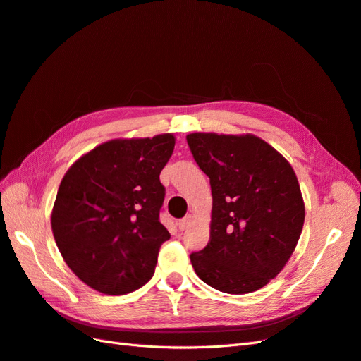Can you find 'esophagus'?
Wrapping results in <instances>:
<instances>
[{"instance_id":"34e87169","label":"esophagus","mask_w":361,"mask_h":361,"mask_svg":"<svg viewBox=\"0 0 361 361\" xmlns=\"http://www.w3.org/2000/svg\"><path fill=\"white\" fill-rule=\"evenodd\" d=\"M192 221H193V216L192 214H186V216H184V218L183 219H180L178 221V228L183 231V230H186L188 228V226L192 224Z\"/></svg>"}]
</instances>
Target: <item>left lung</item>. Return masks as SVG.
<instances>
[{"instance_id":"left-lung-1","label":"left lung","mask_w":361,"mask_h":361,"mask_svg":"<svg viewBox=\"0 0 361 361\" xmlns=\"http://www.w3.org/2000/svg\"><path fill=\"white\" fill-rule=\"evenodd\" d=\"M188 145L210 178V240L190 254L195 272L213 289L243 295L281 272L302 231L300 183L269 143L252 135L192 133Z\"/></svg>"}]
</instances>
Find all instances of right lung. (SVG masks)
I'll use <instances>...</instances> for the list:
<instances>
[{"mask_svg":"<svg viewBox=\"0 0 361 361\" xmlns=\"http://www.w3.org/2000/svg\"><path fill=\"white\" fill-rule=\"evenodd\" d=\"M175 137L116 139L80 157L65 173L51 228L59 251L81 281L106 295L147 284L171 234L159 216L160 172Z\"/></svg>","mask_w":361,"mask_h":361,"instance_id":"1","label":"right lung"}]
</instances>
